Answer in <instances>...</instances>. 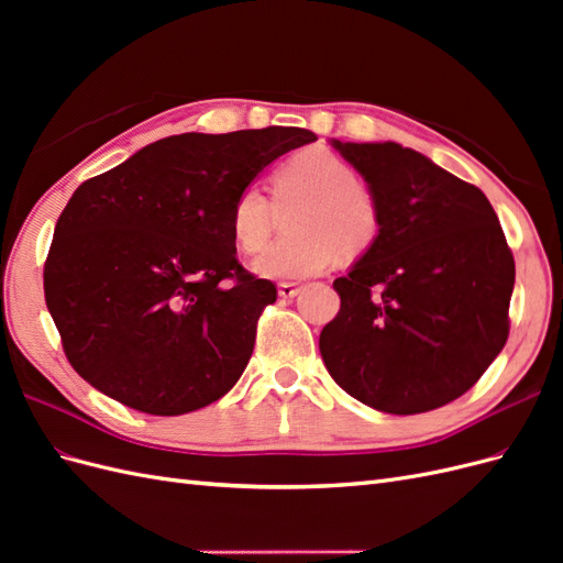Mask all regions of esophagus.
<instances>
[{
    "label": "esophagus",
    "instance_id": "obj_1",
    "mask_svg": "<svg viewBox=\"0 0 563 563\" xmlns=\"http://www.w3.org/2000/svg\"><path fill=\"white\" fill-rule=\"evenodd\" d=\"M277 294H279V298H284V300H291V298H296V296L300 294V288H298L296 284H291V282H282L279 288H277Z\"/></svg>",
    "mask_w": 563,
    "mask_h": 563
}]
</instances>
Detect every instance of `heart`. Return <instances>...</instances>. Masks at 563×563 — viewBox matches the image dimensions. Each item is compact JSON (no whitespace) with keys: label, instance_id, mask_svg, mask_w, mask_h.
I'll return each mask as SVG.
<instances>
[{"label":"heart","instance_id":"1","mask_svg":"<svg viewBox=\"0 0 563 563\" xmlns=\"http://www.w3.org/2000/svg\"><path fill=\"white\" fill-rule=\"evenodd\" d=\"M272 199L261 185H244L230 209V232L244 253H258L286 216L288 236L267 246L251 269L267 282L317 277L333 258L352 263L378 242L383 209L354 168L323 147L302 150L272 176Z\"/></svg>","mask_w":563,"mask_h":563}]
</instances>
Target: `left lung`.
Returning <instances> with one entry per match:
<instances>
[{
  "mask_svg": "<svg viewBox=\"0 0 563 563\" xmlns=\"http://www.w3.org/2000/svg\"><path fill=\"white\" fill-rule=\"evenodd\" d=\"M333 147L376 192L378 242L333 288L319 335L333 380L395 416L432 411L482 378L509 335L515 258L486 195L399 143Z\"/></svg>",
  "mask_w": 563,
  "mask_h": 563,
  "instance_id": "8db88e82",
  "label": "left lung"
}]
</instances>
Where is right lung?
<instances>
[{
	"label": "right lung",
	"mask_w": 563,
	"mask_h": 563,
	"mask_svg": "<svg viewBox=\"0 0 563 563\" xmlns=\"http://www.w3.org/2000/svg\"><path fill=\"white\" fill-rule=\"evenodd\" d=\"M317 135L296 126L168 135L81 183L44 263L67 362L150 416L209 406L244 373L277 288L236 261V192Z\"/></svg>",
	"instance_id": "1"
}]
</instances>
